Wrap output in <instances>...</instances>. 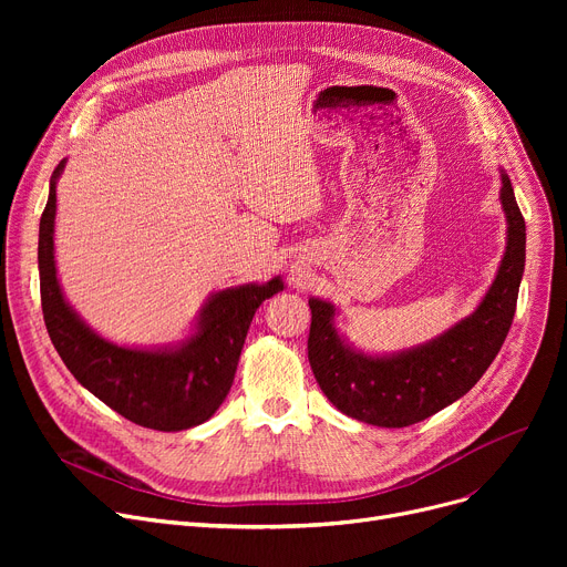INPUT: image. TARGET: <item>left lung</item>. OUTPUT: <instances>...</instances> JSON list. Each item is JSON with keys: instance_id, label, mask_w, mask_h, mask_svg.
I'll use <instances>...</instances> for the list:
<instances>
[{"instance_id": "1", "label": "left lung", "mask_w": 567, "mask_h": 567, "mask_svg": "<svg viewBox=\"0 0 567 567\" xmlns=\"http://www.w3.org/2000/svg\"><path fill=\"white\" fill-rule=\"evenodd\" d=\"M508 246L498 274L471 317L415 349L365 355L338 336L336 308L310 299L308 359L323 395L351 419L377 427H409L466 395L496 359L511 331L526 261V225L508 174H501Z\"/></svg>"}]
</instances>
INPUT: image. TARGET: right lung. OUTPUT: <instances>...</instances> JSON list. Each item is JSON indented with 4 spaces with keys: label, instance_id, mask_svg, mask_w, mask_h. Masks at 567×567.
I'll list each match as a JSON object with an SVG mask.
<instances>
[{
    "label": "right lung",
    "instance_id": "obj_1",
    "mask_svg": "<svg viewBox=\"0 0 567 567\" xmlns=\"http://www.w3.org/2000/svg\"><path fill=\"white\" fill-rule=\"evenodd\" d=\"M62 169L64 161L52 172L39 227L41 306L56 353L89 393L135 425L178 432L208 421L231 389L257 308L282 291V280L214 293L199 315L197 333L176 349H128L99 338L64 301L56 280L52 236Z\"/></svg>",
    "mask_w": 567,
    "mask_h": 567
}]
</instances>
